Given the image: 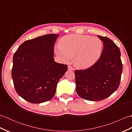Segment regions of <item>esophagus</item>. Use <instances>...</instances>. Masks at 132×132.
<instances>
[{
	"label": "esophagus",
	"instance_id": "esophagus-1",
	"mask_svg": "<svg viewBox=\"0 0 132 132\" xmlns=\"http://www.w3.org/2000/svg\"><path fill=\"white\" fill-rule=\"evenodd\" d=\"M68 70H73L74 68H72L71 66H68Z\"/></svg>",
	"mask_w": 132,
	"mask_h": 132
}]
</instances>
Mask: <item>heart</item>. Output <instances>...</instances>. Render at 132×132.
I'll use <instances>...</instances> for the list:
<instances>
[{
  "mask_svg": "<svg viewBox=\"0 0 132 132\" xmlns=\"http://www.w3.org/2000/svg\"><path fill=\"white\" fill-rule=\"evenodd\" d=\"M103 43L99 38L88 35H71L61 39L60 45L55 52L63 61H68L74 56V63L78 68H88L93 65L102 53Z\"/></svg>",
  "mask_w": 132,
  "mask_h": 132,
  "instance_id": "1",
  "label": "heart"
}]
</instances>
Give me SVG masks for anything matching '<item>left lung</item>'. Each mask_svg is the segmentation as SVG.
Masks as SVG:
<instances>
[{
    "label": "left lung",
    "instance_id": "obj_1",
    "mask_svg": "<svg viewBox=\"0 0 132 132\" xmlns=\"http://www.w3.org/2000/svg\"><path fill=\"white\" fill-rule=\"evenodd\" d=\"M97 36L103 42L100 58L90 68L75 71L77 94L89 101L103 100L116 91L122 71L119 47L109 38Z\"/></svg>",
    "mask_w": 132,
    "mask_h": 132
}]
</instances>
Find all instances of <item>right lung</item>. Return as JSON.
<instances>
[{"instance_id":"right-lung-1","label":"right lung","mask_w":132,"mask_h":132,"mask_svg":"<svg viewBox=\"0 0 132 132\" xmlns=\"http://www.w3.org/2000/svg\"><path fill=\"white\" fill-rule=\"evenodd\" d=\"M59 35L48 34L27 40L13 57L12 78L17 93L31 103L54 97L57 85L66 72V64L54 60V45Z\"/></svg>"}]
</instances>
